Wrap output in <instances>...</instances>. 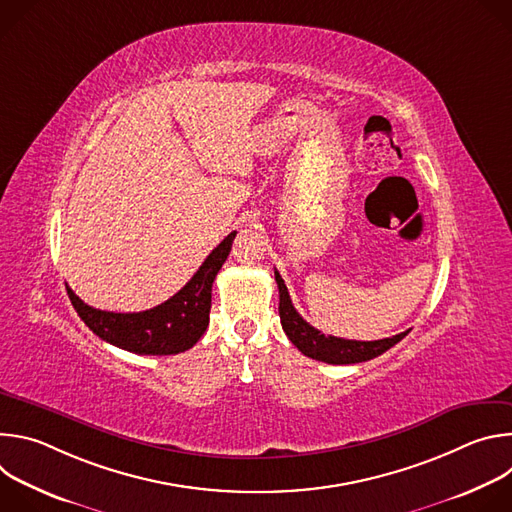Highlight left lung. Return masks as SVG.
I'll return each instance as SVG.
<instances>
[{"mask_svg": "<svg viewBox=\"0 0 512 512\" xmlns=\"http://www.w3.org/2000/svg\"><path fill=\"white\" fill-rule=\"evenodd\" d=\"M275 281H277V289H279V318H281V328L287 334V338L291 340L302 354L328 362V364H354V362H364L371 360L379 354H383L385 350H389L391 346H395L397 342H401L409 330L395 334L391 338H383V340H371V342H362V340H344V338H336V336H326L320 330H316L314 326H310L291 304L289 291L279 275V271L275 269Z\"/></svg>", "mask_w": 512, "mask_h": 512, "instance_id": "left-lung-1", "label": "left lung"}]
</instances>
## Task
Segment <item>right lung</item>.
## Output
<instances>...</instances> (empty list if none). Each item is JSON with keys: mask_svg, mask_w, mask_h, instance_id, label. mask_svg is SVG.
I'll list each match as a JSON object with an SVG mask.
<instances>
[{"mask_svg": "<svg viewBox=\"0 0 512 512\" xmlns=\"http://www.w3.org/2000/svg\"><path fill=\"white\" fill-rule=\"evenodd\" d=\"M235 231L214 247L192 279L164 304L133 314H117L87 306L66 285L72 308L105 342L135 354H178L192 348L208 326L212 281L231 253Z\"/></svg>", "mask_w": 512, "mask_h": 512, "instance_id": "1", "label": "right lung"}]
</instances>
